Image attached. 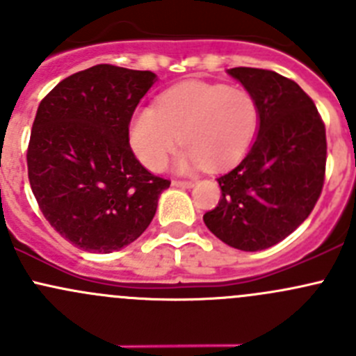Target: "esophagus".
Here are the masks:
<instances>
[{
	"mask_svg": "<svg viewBox=\"0 0 356 356\" xmlns=\"http://www.w3.org/2000/svg\"><path fill=\"white\" fill-rule=\"evenodd\" d=\"M172 186H175V188L188 189V188H193V186H195V182L193 181H177V179H174V181H172Z\"/></svg>",
	"mask_w": 356,
	"mask_h": 356,
	"instance_id": "esophagus-1",
	"label": "esophagus"
}]
</instances>
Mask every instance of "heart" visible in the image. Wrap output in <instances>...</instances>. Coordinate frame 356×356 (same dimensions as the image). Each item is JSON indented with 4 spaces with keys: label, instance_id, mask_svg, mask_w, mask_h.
I'll return each instance as SVG.
<instances>
[{
    "label": "heart",
    "instance_id": "b5f03b06",
    "mask_svg": "<svg viewBox=\"0 0 356 356\" xmlns=\"http://www.w3.org/2000/svg\"><path fill=\"white\" fill-rule=\"evenodd\" d=\"M260 125V106L250 91L224 84L184 82L145 106L131 124V145L139 160L160 170L177 146L179 167L222 168L248 152Z\"/></svg>",
    "mask_w": 356,
    "mask_h": 356
}]
</instances>
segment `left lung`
Here are the masks:
<instances>
[{
  "instance_id": "left-lung-1",
  "label": "left lung",
  "mask_w": 356,
  "mask_h": 356,
  "mask_svg": "<svg viewBox=\"0 0 356 356\" xmlns=\"http://www.w3.org/2000/svg\"><path fill=\"white\" fill-rule=\"evenodd\" d=\"M260 106V127L246 156L217 179L222 196L203 215L225 245L258 251L303 224L325 179V125L314 99L294 81L264 68L227 70Z\"/></svg>"
}]
</instances>
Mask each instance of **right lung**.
I'll return each instance as SVG.
<instances>
[{"label":"right lung","instance_id":"1","mask_svg":"<svg viewBox=\"0 0 356 356\" xmlns=\"http://www.w3.org/2000/svg\"><path fill=\"white\" fill-rule=\"evenodd\" d=\"M155 79L149 70L103 63L63 79L39 103L29 182L46 220L81 250L111 253L131 245L170 186L129 145L132 113Z\"/></svg>","mask_w":356,"mask_h":356}]
</instances>
